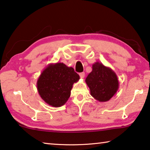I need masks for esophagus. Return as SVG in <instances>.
I'll return each instance as SVG.
<instances>
[{
    "label": "esophagus",
    "mask_w": 150,
    "mask_h": 150,
    "mask_svg": "<svg viewBox=\"0 0 150 150\" xmlns=\"http://www.w3.org/2000/svg\"><path fill=\"white\" fill-rule=\"evenodd\" d=\"M79 76H80V77L81 78V79H83L84 77H85V73H84V72L80 73H79Z\"/></svg>",
    "instance_id": "34e87169"
}]
</instances>
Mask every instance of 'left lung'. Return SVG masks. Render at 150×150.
Here are the masks:
<instances>
[{
	"label": "left lung",
	"instance_id": "obj_1",
	"mask_svg": "<svg viewBox=\"0 0 150 150\" xmlns=\"http://www.w3.org/2000/svg\"><path fill=\"white\" fill-rule=\"evenodd\" d=\"M85 82L91 96L100 102L109 101L119 89L116 73L110 67L99 62L93 64L92 71L87 75Z\"/></svg>",
	"mask_w": 150,
	"mask_h": 150
}]
</instances>
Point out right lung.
<instances>
[{"mask_svg":"<svg viewBox=\"0 0 150 150\" xmlns=\"http://www.w3.org/2000/svg\"><path fill=\"white\" fill-rule=\"evenodd\" d=\"M79 79V75L73 67L63 63H50L37 80L38 92L45 103L59 108L67 101L73 83Z\"/></svg>","mask_w":150,"mask_h":150,"instance_id":"1","label":"right lung"}]
</instances>
